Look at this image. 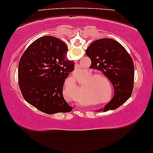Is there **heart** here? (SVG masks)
<instances>
[{
    "mask_svg": "<svg viewBox=\"0 0 153 153\" xmlns=\"http://www.w3.org/2000/svg\"><path fill=\"white\" fill-rule=\"evenodd\" d=\"M98 76H99V75L97 74H95L92 75V76H91V79H96V78H97ZM91 82H92V83H95V82H97V81H96V80H93V81H91ZM88 83H89V82H88ZM86 86H87V88H90V86H92V83H91V82H90V83H87Z\"/></svg>",
    "mask_w": 153,
    "mask_h": 153,
    "instance_id": "1",
    "label": "heart"
}]
</instances>
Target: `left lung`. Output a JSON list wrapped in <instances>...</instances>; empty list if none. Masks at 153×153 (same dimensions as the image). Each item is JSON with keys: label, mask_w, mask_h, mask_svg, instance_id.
Instances as JSON below:
<instances>
[{"label": "left lung", "mask_w": 153, "mask_h": 153, "mask_svg": "<svg viewBox=\"0 0 153 153\" xmlns=\"http://www.w3.org/2000/svg\"><path fill=\"white\" fill-rule=\"evenodd\" d=\"M85 54L91 60V68L103 72L114 86V97L103 111L118 108L132 93L134 79L132 58L118 42L110 38L100 39L92 42Z\"/></svg>", "instance_id": "8db88e82"}]
</instances>
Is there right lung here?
I'll return each instance as SVG.
<instances>
[{
	"mask_svg": "<svg viewBox=\"0 0 153 153\" xmlns=\"http://www.w3.org/2000/svg\"><path fill=\"white\" fill-rule=\"evenodd\" d=\"M68 51L62 40L44 36L27 48L19 62V85L23 97L47 114L72 110L62 95L65 79L74 70V61L67 58Z\"/></svg>",
	"mask_w": 153,
	"mask_h": 153,
	"instance_id": "1",
	"label": "right lung"
}]
</instances>
